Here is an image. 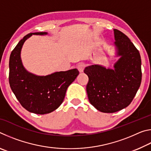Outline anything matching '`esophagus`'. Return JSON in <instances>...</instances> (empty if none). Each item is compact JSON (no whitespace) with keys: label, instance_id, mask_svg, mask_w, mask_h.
Returning <instances> with one entry per match:
<instances>
[{"label":"esophagus","instance_id":"34e87169","mask_svg":"<svg viewBox=\"0 0 151 151\" xmlns=\"http://www.w3.org/2000/svg\"><path fill=\"white\" fill-rule=\"evenodd\" d=\"M77 68L79 71V73H83L84 70V68H85V65L84 64H79L77 66Z\"/></svg>","mask_w":151,"mask_h":151}]
</instances>
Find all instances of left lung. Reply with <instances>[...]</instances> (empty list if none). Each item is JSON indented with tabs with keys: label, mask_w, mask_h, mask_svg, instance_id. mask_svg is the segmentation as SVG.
Instances as JSON below:
<instances>
[{
	"label": "left lung",
	"mask_w": 151,
	"mask_h": 151,
	"mask_svg": "<svg viewBox=\"0 0 151 151\" xmlns=\"http://www.w3.org/2000/svg\"><path fill=\"white\" fill-rule=\"evenodd\" d=\"M113 68L92 65L84 70L88 77V101L96 110L113 113L126 108L136 95L141 83V58L139 50L124 33L114 29Z\"/></svg>",
	"instance_id": "8db88e82"
}]
</instances>
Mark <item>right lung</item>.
I'll use <instances>...</instances> for the list:
<instances>
[{"instance_id":"right-lung-1","label":"right lung","mask_w":151,"mask_h":151,"mask_svg":"<svg viewBox=\"0 0 151 151\" xmlns=\"http://www.w3.org/2000/svg\"><path fill=\"white\" fill-rule=\"evenodd\" d=\"M48 32L29 33L12 51L9 59V83L20 104L30 112L45 114L55 111L63 103L66 90L78 75L73 68L46 76L35 75L22 64L21 50L24 42L32 35H47Z\"/></svg>"}]
</instances>
